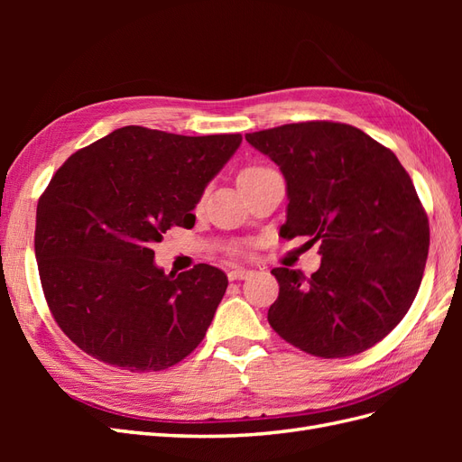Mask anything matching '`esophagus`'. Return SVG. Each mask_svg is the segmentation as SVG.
Listing matches in <instances>:
<instances>
[{
    "mask_svg": "<svg viewBox=\"0 0 462 462\" xmlns=\"http://www.w3.org/2000/svg\"><path fill=\"white\" fill-rule=\"evenodd\" d=\"M250 275H253V270H246V268H233L227 272V277L231 282H235V279H246Z\"/></svg>",
    "mask_w": 462,
    "mask_h": 462,
    "instance_id": "1",
    "label": "esophagus"
}]
</instances>
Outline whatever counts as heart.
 Returning <instances> with one entry per match:
<instances>
[{
  "label": "heart",
  "instance_id": "1",
  "mask_svg": "<svg viewBox=\"0 0 462 462\" xmlns=\"http://www.w3.org/2000/svg\"><path fill=\"white\" fill-rule=\"evenodd\" d=\"M272 171H273V170H270V167H263V165H248V167H245V170L239 173V187L245 185V183H248V180H254V179L268 175V173H272Z\"/></svg>",
  "mask_w": 462,
  "mask_h": 462
}]
</instances>
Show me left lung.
<instances>
[{"label": "left lung", "instance_id": "obj_1", "mask_svg": "<svg viewBox=\"0 0 462 462\" xmlns=\"http://www.w3.org/2000/svg\"><path fill=\"white\" fill-rule=\"evenodd\" d=\"M245 138L287 180L279 235L309 236L321 254L310 277L272 270L270 326L314 356L366 351L409 312L424 275L430 226L412 179L393 152L345 123H291Z\"/></svg>", "mask_w": 462, "mask_h": 462}]
</instances>
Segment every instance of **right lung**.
I'll return each instance as SVG.
<instances>
[{
	"instance_id": "right-lung-1",
	"label": "right lung",
	"mask_w": 462,
	"mask_h": 462,
	"mask_svg": "<svg viewBox=\"0 0 462 462\" xmlns=\"http://www.w3.org/2000/svg\"><path fill=\"white\" fill-rule=\"evenodd\" d=\"M241 141L129 125L55 171L38 200L34 253L50 312L80 351L158 372L200 345L227 275L208 263L165 273L152 245L194 226V206Z\"/></svg>"
}]
</instances>
